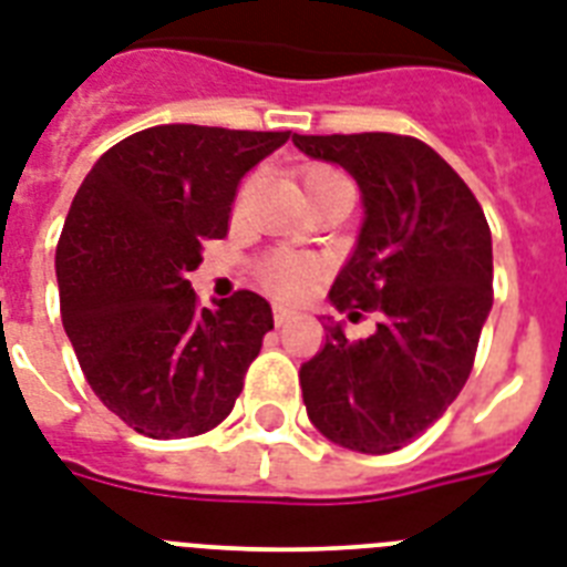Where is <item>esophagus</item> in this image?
I'll return each instance as SVG.
<instances>
[{
	"instance_id": "1",
	"label": "esophagus",
	"mask_w": 567,
	"mask_h": 567,
	"mask_svg": "<svg viewBox=\"0 0 567 567\" xmlns=\"http://www.w3.org/2000/svg\"><path fill=\"white\" fill-rule=\"evenodd\" d=\"M293 318V311H288V309H282V306H276L274 309V323L276 327H285V323H288V320Z\"/></svg>"
}]
</instances>
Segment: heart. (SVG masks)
Returning <instances> with one entry per match:
<instances>
[{
    "instance_id": "b5f03b06",
    "label": "heart",
    "mask_w": 567,
    "mask_h": 567,
    "mask_svg": "<svg viewBox=\"0 0 567 567\" xmlns=\"http://www.w3.org/2000/svg\"><path fill=\"white\" fill-rule=\"evenodd\" d=\"M332 179H344L338 171L329 167H315L302 176V188L306 196L327 185ZM256 276L267 293H274L279 300H302L315 291V285L323 276V261L318 256H306V252H291V249H274L265 258H258Z\"/></svg>"
}]
</instances>
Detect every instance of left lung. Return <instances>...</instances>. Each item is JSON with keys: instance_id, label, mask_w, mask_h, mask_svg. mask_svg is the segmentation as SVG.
I'll use <instances>...</instances> for the list:
<instances>
[{"instance_id": "left-lung-1", "label": "left lung", "mask_w": 567, "mask_h": 567, "mask_svg": "<svg viewBox=\"0 0 567 567\" xmlns=\"http://www.w3.org/2000/svg\"><path fill=\"white\" fill-rule=\"evenodd\" d=\"M362 188L364 223L329 300L377 332L350 341L332 323L300 368L302 403L329 441L394 453L447 412L474 368L492 311V229L462 176L417 137L293 135Z\"/></svg>"}]
</instances>
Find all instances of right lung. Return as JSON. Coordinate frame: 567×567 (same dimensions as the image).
Here are the masks:
<instances>
[{
  "mask_svg": "<svg viewBox=\"0 0 567 567\" xmlns=\"http://www.w3.org/2000/svg\"><path fill=\"white\" fill-rule=\"evenodd\" d=\"M291 132L171 123L111 146L58 238L64 332L93 394L146 439H190L231 412L274 329L265 297L203 309L188 274L226 238L244 173Z\"/></svg>",
  "mask_w": 567,
  "mask_h": 567,
  "instance_id": "right-lung-1",
  "label": "right lung"
}]
</instances>
